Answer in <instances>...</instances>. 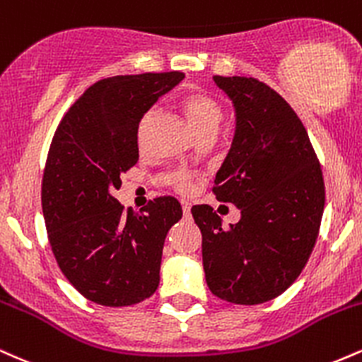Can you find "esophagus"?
<instances>
[{"instance_id":"obj_1","label":"esophagus","mask_w":362,"mask_h":362,"mask_svg":"<svg viewBox=\"0 0 362 362\" xmlns=\"http://www.w3.org/2000/svg\"><path fill=\"white\" fill-rule=\"evenodd\" d=\"M182 211H184L185 218H189V216H190V206L187 204V202H184V204H182Z\"/></svg>"}]
</instances>
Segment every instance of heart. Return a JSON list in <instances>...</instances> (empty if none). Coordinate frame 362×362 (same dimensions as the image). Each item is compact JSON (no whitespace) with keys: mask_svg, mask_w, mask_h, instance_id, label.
I'll use <instances>...</instances> for the list:
<instances>
[{"mask_svg":"<svg viewBox=\"0 0 362 362\" xmlns=\"http://www.w3.org/2000/svg\"><path fill=\"white\" fill-rule=\"evenodd\" d=\"M182 109L185 110L187 117H189L190 126H192L195 136L202 138L207 134H218L219 127H221L224 120V109L221 102L216 100L213 95L206 93V91H189L182 98ZM155 114V110H148L144 114V117L141 119L139 124V138L143 134L144 127H146L148 120L151 119V115ZM173 185L177 190L185 192L189 189V182H187L185 173L177 172L172 177Z\"/></svg>","mask_w":362,"mask_h":362,"instance_id":"obj_1","label":"heart"}]
</instances>
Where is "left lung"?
Here are the masks:
<instances>
[{"instance_id":"left-lung-1","label":"left lung","mask_w":362,"mask_h":362,"mask_svg":"<svg viewBox=\"0 0 362 362\" xmlns=\"http://www.w3.org/2000/svg\"><path fill=\"white\" fill-rule=\"evenodd\" d=\"M214 83L233 102L236 127L213 192L242 218L224 230L213 207H192L202 265L214 296L260 305L305 269L318 238L325 184L308 132L276 90L245 76H214Z\"/></svg>"}]
</instances>
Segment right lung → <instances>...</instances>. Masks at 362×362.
<instances>
[{
  "mask_svg": "<svg viewBox=\"0 0 362 362\" xmlns=\"http://www.w3.org/2000/svg\"><path fill=\"white\" fill-rule=\"evenodd\" d=\"M180 71L112 76L91 85L56 129L42 177V213L57 265L103 306L144 301L160 284L163 243L182 218L163 195L132 213L114 197L139 160L141 119L184 80Z\"/></svg>",
  "mask_w": 362,
  "mask_h": 362,
  "instance_id": "add662e5",
  "label": "right lung"
}]
</instances>
